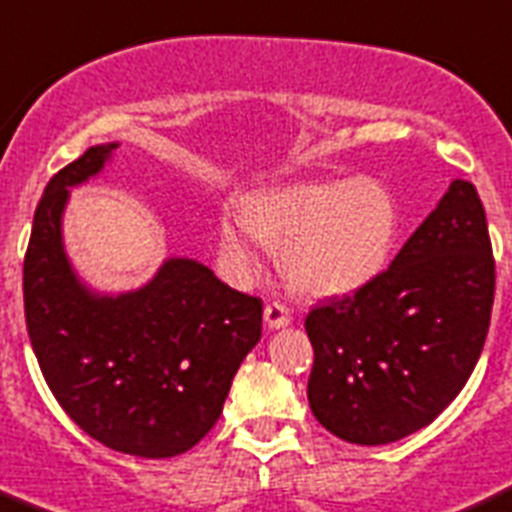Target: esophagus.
I'll use <instances>...</instances> for the list:
<instances>
[{
    "label": "esophagus",
    "instance_id": "1",
    "mask_svg": "<svg viewBox=\"0 0 512 512\" xmlns=\"http://www.w3.org/2000/svg\"><path fill=\"white\" fill-rule=\"evenodd\" d=\"M290 321H293V315H290L288 305H283V303L265 305V326L267 328H285V326H290Z\"/></svg>",
    "mask_w": 512,
    "mask_h": 512
}]
</instances>
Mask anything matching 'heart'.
<instances>
[{"label":"heart","instance_id":"heart-1","mask_svg":"<svg viewBox=\"0 0 512 512\" xmlns=\"http://www.w3.org/2000/svg\"><path fill=\"white\" fill-rule=\"evenodd\" d=\"M219 250L234 270L257 262V242L280 250L283 275L310 298H341L374 283L401 237L396 197L376 179L295 181L240 202L222 217Z\"/></svg>","mask_w":512,"mask_h":512}]
</instances>
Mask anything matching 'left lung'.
Wrapping results in <instances>:
<instances>
[{
	"instance_id": "8db88e82",
	"label": "left lung",
	"mask_w": 512,
	"mask_h": 512,
	"mask_svg": "<svg viewBox=\"0 0 512 512\" xmlns=\"http://www.w3.org/2000/svg\"><path fill=\"white\" fill-rule=\"evenodd\" d=\"M495 260L485 209L455 179L374 283L315 305L308 401L351 444H389L432 424L485 346Z\"/></svg>"
}]
</instances>
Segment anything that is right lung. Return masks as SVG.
Returning <instances> with one entry per match:
<instances>
[{
  "label": "right lung",
  "mask_w": 512,
  "mask_h": 512,
  "mask_svg": "<svg viewBox=\"0 0 512 512\" xmlns=\"http://www.w3.org/2000/svg\"><path fill=\"white\" fill-rule=\"evenodd\" d=\"M116 148H88L45 186L22 278L27 333L57 404L85 434L164 460L217 424L242 358L260 341L262 300L184 257L133 293L98 295L80 283L62 247V209L70 186L98 174Z\"/></svg>",
  "instance_id": "add662e5"
}]
</instances>
